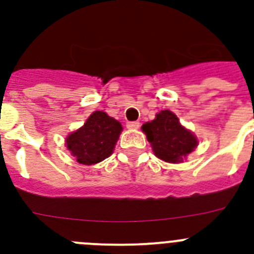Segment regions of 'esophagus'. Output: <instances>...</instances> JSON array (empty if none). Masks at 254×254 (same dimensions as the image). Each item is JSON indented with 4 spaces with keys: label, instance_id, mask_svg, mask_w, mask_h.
I'll return each mask as SVG.
<instances>
[{
    "label": "esophagus",
    "instance_id": "esophagus-1",
    "mask_svg": "<svg viewBox=\"0 0 254 254\" xmlns=\"http://www.w3.org/2000/svg\"><path fill=\"white\" fill-rule=\"evenodd\" d=\"M127 128L128 129H138L140 127V122H127Z\"/></svg>",
    "mask_w": 254,
    "mask_h": 254
}]
</instances>
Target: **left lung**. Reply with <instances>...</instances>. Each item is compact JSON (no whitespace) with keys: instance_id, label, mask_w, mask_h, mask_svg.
<instances>
[{"instance_id":"left-lung-1","label":"left lung","mask_w":254,"mask_h":254,"mask_svg":"<svg viewBox=\"0 0 254 254\" xmlns=\"http://www.w3.org/2000/svg\"><path fill=\"white\" fill-rule=\"evenodd\" d=\"M156 158L167 163H183L198 146V138L186 128L173 112L164 109L141 127Z\"/></svg>"}]
</instances>
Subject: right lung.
<instances>
[{
  "instance_id": "right-lung-1",
  "label": "right lung",
  "mask_w": 254,
  "mask_h": 254,
  "mask_svg": "<svg viewBox=\"0 0 254 254\" xmlns=\"http://www.w3.org/2000/svg\"><path fill=\"white\" fill-rule=\"evenodd\" d=\"M123 127L105 112L95 111L86 122L66 137V147L77 163L95 165L113 154Z\"/></svg>"
}]
</instances>
